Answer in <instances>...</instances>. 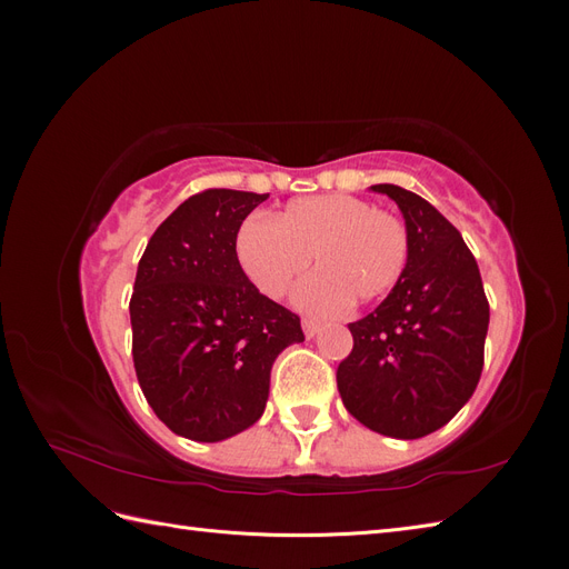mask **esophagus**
<instances>
[{"mask_svg": "<svg viewBox=\"0 0 569 569\" xmlns=\"http://www.w3.org/2000/svg\"><path fill=\"white\" fill-rule=\"evenodd\" d=\"M301 327H303V335H306L308 339H311V337L318 335L320 322H318L316 318H303V320H301Z\"/></svg>", "mask_w": 569, "mask_h": 569, "instance_id": "esophagus-1", "label": "esophagus"}]
</instances>
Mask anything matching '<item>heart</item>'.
Returning a JSON list of instances; mask_svg holds the SVG:
<instances>
[{"instance_id":"b5f03b06","label":"heart","mask_w":569,"mask_h":569,"mask_svg":"<svg viewBox=\"0 0 569 569\" xmlns=\"http://www.w3.org/2000/svg\"><path fill=\"white\" fill-rule=\"evenodd\" d=\"M410 251L401 216L351 194L295 199L272 222L247 218L234 239L239 266L270 299H282L313 256L320 268L297 289V303L313 313L385 297L401 282Z\"/></svg>"}]
</instances>
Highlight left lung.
<instances>
[{"mask_svg": "<svg viewBox=\"0 0 569 569\" xmlns=\"http://www.w3.org/2000/svg\"><path fill=\"white\" fill-rule=\"evenodd\" d=\"M391 197L410 230V263L372 313L349 325L353 349L337 368L351 416L396 439L437 432L468 403L485 366L489 301L460 232L399 184Z\"/></svg>", "mask_w": 569, "mask_h": 569, "instance_id": "1", "label": "left lung"}]
</instances>
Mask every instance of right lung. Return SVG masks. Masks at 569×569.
Listing matches in <instances>:
<instances>
[{
    "label": "right lung",
    "mask_w": 569,
    "mask_h": 569,
    "mask_svg": "<svg viewBox=\"0 0 569 569\" xmlns=\"http://www.w3.org/2000/svg\"><path fill=\"white\" fill-rule=\"evenodd\" d=\"M268 194L203 189L170 213L137 266L132 363L157 418L220 441L263 416L270 368L303 341L301 320L263 297L237 261L242 220Z\"/></svg>",
    "instance_id": "1"
}]
</instances>
